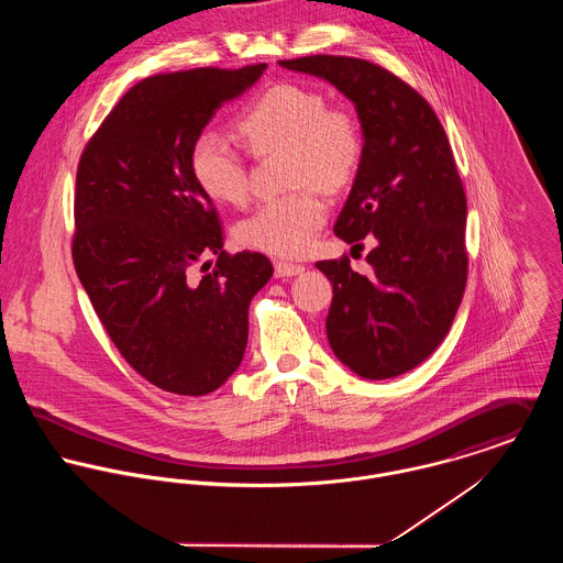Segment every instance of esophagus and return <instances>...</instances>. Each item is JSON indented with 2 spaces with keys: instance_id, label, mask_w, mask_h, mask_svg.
I'll list each match as a JSON object with an SVG mask.
<instances>
[{
  "instance_id": "esophagus-1",
  "label": "esophagus",
  "mask_w": 563,
  "mask_h": 563,
  "mask_svg": "<svg viewBox=\"0 0 563 563\" xmlns=\"http://www.w3.org/2000/svg\"><path fill=\"white\" fill-rule=\"evenodd\" d=\"M303 264H295V262H286V260H277L275 262V275L277 277H292V275H299L303 273Z\"/></svg>"
}]
</instances>
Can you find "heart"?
I'll return each instance as SVG.
<instances>
[{
	"label": "heart",
	"mask_w": 563,
	"mask_h": 563,
	"mask_svg": "<svg viewBox=\"0 0 563 563\" xmlns=\"http://www.w3.org/2000/svg\"><path fill=\"white\" fill-rule=\"evenodd\" d=\"M244 145L257 154L286 152L288 186L297 188L257 206L239 223V239L275 255H301L321 232L327 195L342 192L364 158V132L357 117L327 103L317 88L275 84L239 119ZM190 170L214 201L242 206L249 199V170L236 147L219 132H201L190 147Z\"/></svg>",
	"instance_id": "heart-1"
}]
</instances>
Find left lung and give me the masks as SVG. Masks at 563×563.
<instances>
[{"label": "left lung", "mask_w": 563, "mask_h": 563, "mask_svg": "<svg viewBox=\"0 0 563 563\" xmlns=\"http://www.w3.org/2000/svg\"><path fill=\"white\" fill-rule=\"evenodd\" d=\"M282 67L331 81L357 110L364 158L333 225L364 249L317 262L333 284L327 338L364 379H390L424 362L449 333L468 279L466 192L446 132L427 99L393 71L351 56H303Z\"/></svg>", "instance_id": "obj_1"}]
</instances>
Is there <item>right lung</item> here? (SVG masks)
I'll list each match as a JSON object with an SVG mask.
<instances>
[{
    "instance_id": "right-lung-1",
    "label": "right lung",
    "mask_w": 563,
    "mask_h": 563,
    "mask_svg": "<svg viewBox=\"0 0 563 563\" xmlns=\"http://www.w3.org/2000/svg\"><path fill=\"white\" fill-rule=\"evenodd\" d=\"M199 67L134 84L81 152L71 239L81 286L125 362L156 388L201 397L241 366L264 253L223 249L219 212L190 170L212 114L262 76ZM206 254L201 278L189 266Z\"/></svg>"
}]
</instances>
